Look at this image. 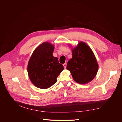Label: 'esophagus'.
<instances>
[{
	"label": "esophagus",
	"instance_id": "obj_1",
	"mask_svg": "<svg viewBox=\"0 0 122 122\" xmlns=\"http://www.w3.org/2000/svg\"><path fill=\"white\" fill-rule=\"evenodd\" d=\"M63 66H64V68L66 69V67H67V64H66V63L64 64H63Z\"/></svg>",
	"mask_w": 122,
	"mask_h": 122
}]
</instances>
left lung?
Wrapping results in <instances>:
<instances>
[{
  "label": "left lung",
  "instance_id": "8db88e82",
  "mask_svg": "<svg viewBox=\"0 0 122 122\" xmlns=\"http://www.w3.org/2000/svg\"><path fill=\"white\" fill-rule=\"evenodd\" d=\"M72 51V57L68 62L67 69L77 83L91 82L96 76L99 68L93 51L83 42H79Z\"/></svg>",
  "mask_w": 122,
  "mask_h": 122
}]
</instances>
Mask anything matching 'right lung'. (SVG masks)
Wrapping results in <instances>:
<instances>
[{"mask_svg":"<svg viewBox=\"0 0 122 122\" xmlns=\"http://www.w3.org/2000/svg\"><path fill=\"white\" fill-rule=\"evenodd\" d=\"M54 46L44 42L36 48L27 66L29 78L39 88L46 89L56 82V78L64 69L58 58L53 56Z\"/></svg>","mask_w":122,"mask_h":122,"instance_id":"obj_1","label":"right lung"}]
</instances>
